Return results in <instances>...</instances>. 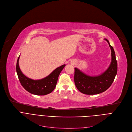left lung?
<instances>
[{
	"label": "left lung",
	"mask_w": 132,
	"mask_h": 132,
	"mask_svg": "<svg viewBox=\"0 0 132 132\" xmlns=\"http://www.w3.org/2000/svg\"><path fill=\"white\" fill-rule=\"evenodd\" d=\"M104 39L111 49V63L106 70L98 75L89 76L78 68H75L74 80L76 87L79 92L87 95H95L104 92L112 84L117 73V62L113 48L107 39Z\"/></svg>",
	"instance_id": "left-lung-1"
}]
</instances>
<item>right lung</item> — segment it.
Listing matches in <instances>:
<instances>
[{"mask_svg": "<svg viewBox=\"0 0 132 132\" xmlns=\"http://www.w3.org/2000/svg\"><path fill=\"white\" fill-rule=\"evenodd\" d=\"M19 59L20 56L17 61L16 72L20 83L26 90L34 95H45L51 93L55 89L59 75L65 64L56 68L48 76L44 78L34 80L28 78L22 73L19 67Z\"/></svg>", "mask_w": 132, "mask_h": 132, "instance_id": "add662e5", "label": "right lung"}]
</instances>
